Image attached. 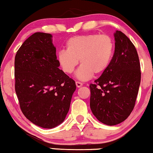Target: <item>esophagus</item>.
I'll use <instances>...</instances> for the list:
<instances>
[{"label":"esophagus","instance_id":"34e87169","mask_svg":"<svg viewBox=\"0 0 153 153\" xmlns=\"http://www.w3.org/2000/svg\"><path fill=\"white\" fill-rule=\"evenodd\" d=\"M75 84H76L77 88H80V87H81V86H82V82H79V81L75 82Z\"/></svg>","mask_w":153,"mask_h":153}]
</instances>
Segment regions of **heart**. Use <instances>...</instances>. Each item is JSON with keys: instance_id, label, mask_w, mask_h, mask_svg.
<instances>
[{"instance_id": "heart-1", "label": "heart", "mask_w": 153, "mask_h": 153, "mask_svg": "<svg viewBox=\"0 0 153 153\" xmlns=\"http://www.w3.org/2000/svg\"><path fill=\"white\" fill-rule=\"evenodd\" d=\"M115 45L108 35L88 34L74 36L66 43V50L57 54V61L62 71L71 74L78 65L82 64L75 77L85 81L93 75H100L109 67L113 58Z\"/></svg>"}]
</instances>
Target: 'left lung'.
<instances>
[{"mask_svg":"<svg viewBox=\"0 0 153 153\" xmlns=\"http://www.w3.org/2000/svg\"><path fill=\"white\" fill-rule=\"evenodd\" d=\"M115 53L108 69L90 85L92 113L101 123L115 126L133 110L141 73L135 47L123 33L116 30Z\"/></svg>","mask_w":153,"mask_h":153,"instance_id":"left-lung-1","label":"left lung"}]
</instances>
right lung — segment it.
Here are the masks:
<instances>
[{
  "instance_id": "right-lung-1",
  "label": "right lung",
  "mask_w": 153,
  "mask_h": 153,
  "mask_svg": "<svg viewBox=\"0 0 153 153\" xmlns=\"http://www.w3.org/2000/svg\"><path fill=\"white\" fill-rule=\"evenodd\" d=\"M52 38L35 33L15 57V89L22 112L31 123L47 129L65 120L76 89L74 80L58 68Z\"/></svg>"
}]
</instances>
